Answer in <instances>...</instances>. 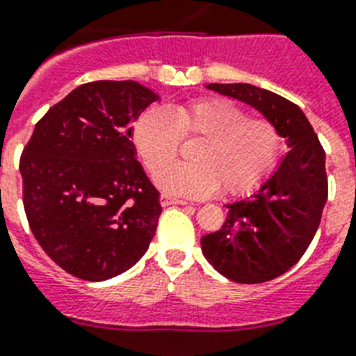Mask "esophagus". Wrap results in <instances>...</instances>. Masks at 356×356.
<instances>
[{
  "instance_id": "34e87169",
  "label": "esophagus",
  "mask_w": 356,
  "mask_h": 356,
  "mask_svg": "<svg viewBox=\"0 0 356 356\" xmlns=\"http://www.w3.org/2000/svg\"><path fill=\"white\" fill-rule=\"evenodd\" d=\"M160 204L161 206H186L187 202L181 200V198H176V196H170L167 193H161L160 195Z\"/></svg>"
}]
</instances>
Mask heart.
<instances>
[{"instance_id":"heart-1","label":"heart","mask_w":356,"mask_h":356,"mask_svg":"<svg viewBox=\"0 0 356 356\" xmlns=\"http://www.w3.org/2000/svg\"><path fill=\"white\" fill-rule=\"evenodd\" d=\"M184 138H202L193 162L170 165ZM132 141L149 175L167 164L156 181L175 195L204 196L220 187L226 195L254 189L274 167L281 138L272 121L222 97H204L170 108H149L138 118Z\"/></svg>"}]
</instances>
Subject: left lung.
Returning a JSON list of instances; mask_svg holds the SVG:
<instances>
[{
  "label": "left lung",
  "instance_id": "left-lung-1",
  "mask_svg": "<svg viewBox=\"0 0 356 356\" xmlns=\"http://www.w3.org/2000/svg\"><path fill=\"white\" fill-rule=\"evenodd\" d=\"M207 88L259 110L291 149L261 189L227 204L222 227L200 241L207 261L227 280L264 283L300 261L320 226L329 193L325 152L305 113L289 99L244 82Z\"/></svg>",
  "mask_w": 356,
  "mask_h": 356
}]
</instances>
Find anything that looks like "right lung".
Instances as JSON below:
<instances>
[{"label":"right lung","mask_w":356,"mask_h":356,"mask_svg":"<svg viewBox=\"0 0 356 356\" xmlns=\"http://www.w3.org/2000/svg\"><path fill=\"white\" fill-rule=\"evenodd\" d=\"M158 95L134 81H95L40 119L19 158L24 207L45 254L67 274L104 281L154 237L160 193L136 160L132 124Z\"/></svg>","instance_id":"1"}]
</instances>
